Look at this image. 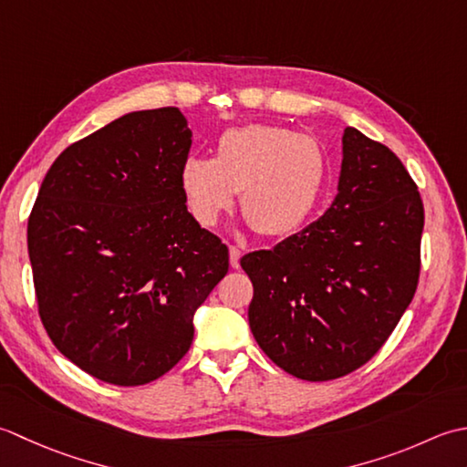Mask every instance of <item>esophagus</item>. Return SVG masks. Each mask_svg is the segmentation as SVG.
Wrapping results in <instances>:
<instances>
[{"mask_svg": "<svg viewBox=\"0 0 467 467\" xmlns=\"http://www.w3.org/2000/svg\"><path fill=\"white\" fill-rule=\"evenodd\" d=\"M240 258H242V252L237 250L235 245H230V265L232 268H240Z\"/></svg>", "mask_w": 467, "mask_h": 467, "instance_id": "34e87169", "label": "esophagus"}]
</instances>
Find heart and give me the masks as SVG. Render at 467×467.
<instances>
[{
	"label": "heart",
	"mask_w": 467,
	"mask_h": 467,
	"mask_svg": "<svg viewBox=\"0 0 467 467\" xmlns=\"http://www.w3.org/2000/svg\"><path fill=\"white\" fill-rule=\"evenodd\" d=\"M327 175V149L317 137L250 122L222 132L213 159L187 157L179 185L197 223L213 227L240 192L245 220L258 234L275 237L308 220Z\"/></svg>",
	"instance_id": "1"
}]
</instances>
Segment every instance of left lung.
<instances>
[{"label": "left lung", "mask_w": 467, "mask_h": 467, "mask_svg": "<svg viewBox=\"0 0 467 467\" xmlns=\"http://www.w3.org/2000/svg\"><path fill=\"white\" fill-rule=\"evenodd\" d=\"M423 203L391 149L347 127L338 193L274 250L247 254V308L260 348L286 373L330 380L363 367L420 280Z\"/></svg>", "instance_id": "1"}]
</instances>
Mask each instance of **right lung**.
Listing matches in <instances>:
<instances>
[{"instance_id": "1", "label": "right lung", "mask_w": 467, "mask_h": 467, "mask_svg": "<svg viewBox=\"0 0 467 467\" xmlns=\"http://www.w3.org/2000/svg\"><path fill=\"white\" fill-rule=\"evenodd\" d=\"M192 130L175 107L122 114L54 161L27 222L42 325L104 383L165 375L192 347L193 314L230 268L187 212L179 169Z\"/></svg>"}]
</instances>
